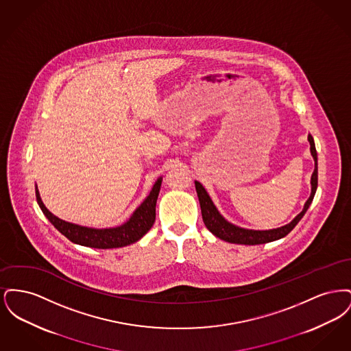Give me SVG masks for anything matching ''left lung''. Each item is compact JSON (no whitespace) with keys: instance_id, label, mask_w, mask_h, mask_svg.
Returning <instances> with one entry per match:
<instances>
[{"instance_id":"obj_1","label":"left lung","mask_w":351,"mask_h":351,"mask_svg":"<svg viewBox=\"0 0 351 351\" xmlns=\"http://www.w3.org/2000/svg\"><path fill=\"white\" fill-rule=\"evenodd\" d=\"M308 141H309V145H311V154H312V156L315 159V171H313L312 178H311L312 192H311L309 199L306 200L305 205H304V209L289 223L284 225L282 228H278V229H271V230H251V229H243V228L235 226V225L230 223L229 221H226L225 218L219 215L216 205L213 204V201L209 197V195L205 191V188L202 186V184L199 183V182H195L196 192H197L199 201H200L202 221H204L205 226L208 228V230L210 233L215 234L217 238L222 239V241H226V242H230V243H238V245H261V243H267V242L280 239V238H283L287 234L289 233L299 223V221L305 215V212L308 210L309 205L312 204L313 197H315L316 189H317V151H316L313 136L311 134L308 135Z\"/></svg>"}]
</instances>
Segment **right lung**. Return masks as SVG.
<instances>
[{
	"mask_svg": "<svg viewBox=\"0 0 351 351\" xmlns=\"http://www.w3.org/2000/svg\"><path fill=\"white\" fill-rule=\"evenodd\" d=\"M160 185H162V178H159L155 182L147 199L136 208V210L134 212L133 216L128 222H125L123 225L117 228H109V229H93V228L80 226L72 222H67L64 219H60L53 216L45 206L43 201L40 199L38 186H35V196L43 215L49 218L51 223L64 237H67L71 242L86 246V247H93V249H117L139 241L150 230L151 226L155 222V206H156L158 195L160 191Z\"/></svg>",
	"mask_w": 351,
	"mask_h": 351,
	"instance_id": "obj_1",
	"label": "right lung"
}]
</instances>
